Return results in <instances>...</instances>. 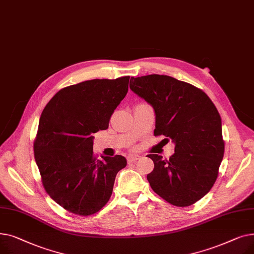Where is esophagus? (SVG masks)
I'll use <instances>...</instances> for the list:
<instances>
[{
	"mask_svg": "<svg viewBox=\"0 0 254 254\" xmlns=\"http://www.w3.org/2000/svg\"><path fill=\"white\" fill-rule=\"evenodd\" d=\"M139 158H141V156H140L139 154H128V156H127V162H128V163H134V162H136L137 159H139Z\"/></svg>",
	"mask_w": 254,
	"mask_h": 254,
	"instance_id": "34e87169",
	"label": "esophagus"
}]
</instances>
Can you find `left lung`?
I'll return each instance as SVG.
<instances>
[{"label":"left lung","mask_w":254,"mask_h":254,"mask_svg":"<svg viewBox=\"0 0 254 254\" xmlns=\"http://www.w3.org/2000/svg\"><path fill=\"white\" fill-rule=\"evenodd\" d=\"M130 89L155 112L154 136L175 143L169 159L148 154L154 169L147 180L155 193L177 207H188L215 183L224 154L221 118L206 93L167 75L130 78Z\"/></svg>","instance_id":"obj_1"}]
</instances>
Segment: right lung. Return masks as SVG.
Wrapping results in <instances>:
<instances>
[{
  "instance_id": "obj_1",
  "label": "right lung",
  "mask_w": 254,
  "mask_h": 254,
  "mask_svg": "<svg viewBox=\"0 0 254 254\" xmlns=\"http://www.w3.org/2000/svg\"><path fill=\"white\" fill-rule=\"evenodd\" d=\"M128 80L93 79L62 88L40 117L34 154L42 184L53 201L73 214L100 211L112 194L116 174L127 166L122 155L98 159L92 134L108 128Z\"/></svg>"
}]
</instances>
